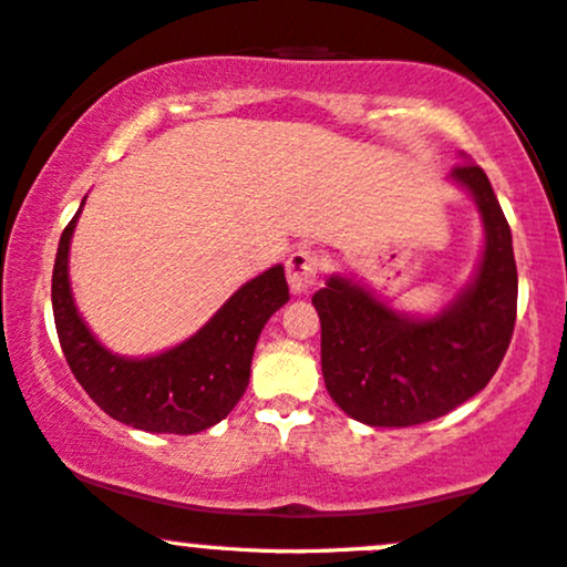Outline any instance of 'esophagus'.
<instances>
[{
	"instance_id": "obj_1",
	"label": "esophagus",
	"mask_w": 567,
	"mask_h": 567,
	"mask_svg": "<svg viewBox=\"0 0 567 567\" xmlns=\"http://www.w3.org/2000/svg\"><path fill=\"white\" fill-rule=\"evenodd\" d=\"M285 269H288V282L292 292H308L316 282H319L323 261L319 254L311 251V248H296V251L288 256Z\"/></svg>"
}]
</instances>
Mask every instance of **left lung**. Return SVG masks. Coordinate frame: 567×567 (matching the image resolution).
I'll return each mask as SVG.
<instances>
[{"label": "left lung", "instance_id": "left-lung-1", "mask_svg": "<svg viewBox=\"0 0 567 567\" xmlns=\"http://www.w3.org/2000/svg\"><path fill=\"white\" fill-rule=\"evenodd\" d=\"M451 176L477 199L487 248L474 285L449 311L410 321L342 277L313 296L323 383L365 425L410 427L456 410L487 386L511 344L518 271L508 220L477 163H458Z\"/></svg>", "mask_w": 567, "mask_h": 567}]
</instances>
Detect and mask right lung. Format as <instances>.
Here are the masks:
<instances>
[{"instance_id":"right-lung-1","label":"right lung","mask_w":567,"mask_h":567,"mask_svg":"<svg viewBox=\"0 0 567 567\" xmlns=\"http://www.w3.org/2000/svg\"><path fill=\"white\" fill-rule=\"evenodd\" d=\"M78 215L59 240L51 303L62 352L80 386L113 420L150 433L192 435L228 417L248 386L264 323L290 298L285 269L271 267L246 282L188 342L147 360H124L95 342L74 308L66 256Z\"/></svg>"}]
</instances>
